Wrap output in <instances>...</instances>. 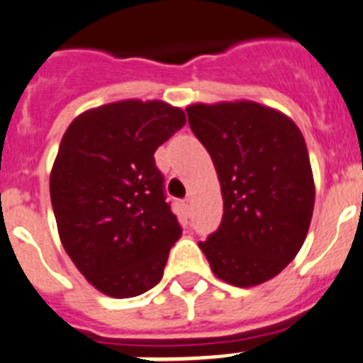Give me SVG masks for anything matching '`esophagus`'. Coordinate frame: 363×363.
Wrapping results in <instances>:
<instances>
[{
	"instance_id": "1",
	"label": "esophagus",
	"mask_w": 363,
	"mask_h": 363,
	"mask_svg": "<svg viewBox=\"0 0 363 363\" xmlns=\"http://www.w3.org/2000/svg\"><path fill=\"white\" fill-rule=\"evenodd\" d=\"M182 208H184V211L188 213L189 208H191V197H186L184 201H182Z\"/></svg>"
}]
</instances>
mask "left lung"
Masks as SVG:
<instances>
[{"label":"left lung","mask_w":363,"mask_h":363,"mask_svg":"<svg viewBox=\"0 0 363 363\" xmlns=\"http://www.w3.org/2000/svg\"><path fill=\"white\" fill-rule=\"evenodd\" d=\"M220 182L218 230L199 242L215 277L253 287L277 277L308 237L315 181L293 119L255 101L195 103L186 108Z\"/></svg>","instance_id":"1"}]
</instances>
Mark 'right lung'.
<instances>
[{
    "mask_svg": "<svg viewBox=\"0 0 363 363\" xmlns=\"http://www.w3.org/2000/svg\"><path fill=\"white\" fill-rule=\"evenodd\" d=\"M184 123L164 101L125 99L79 113L61 139L50 172L57 233L103 295L130 298L162 279L182 230L153 153Z\"/></svg>",
    "mask_w": 363,
    "mask_h": 363,
    "instance_id": "add662e5",
    "label": "right lung"
}]
</instances>
